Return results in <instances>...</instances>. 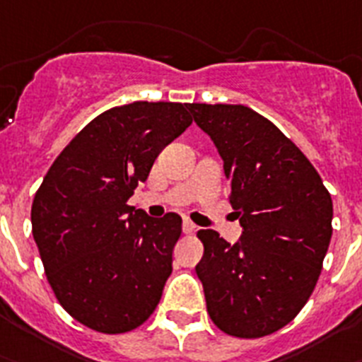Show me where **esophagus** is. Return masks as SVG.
Listing matches in <instances>:
<instances>
[{
  "mask_svg": "<svg viewBox=\"0 0 362 362\" xmlns=\"http://www.w3.org/2000/svg\"><path fill=\"white\" fill-rule=\"evenodd\" d=\"M197 229V226L191 222V220H184V224H182V231H184L185 235H191Z\"/></svg>",
  "mask_w": 362,
  "mask_h": 362,
  "instance_id": "obj_1",
  "label": "esophagus"
}]
</instances>
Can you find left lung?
I'll list each match as a JSON object with an SVG mask.
<instances>
[{"label": "left lung", "instance_id": "obj_1", "mask_svg": "<svg viewBox=\"0 0 362 362\" xmlns=\"http://www.w3.org/2000/svg\"><path fill=\"white\" fill-rule=\"evenodd\" d=\"M224 160L242 237L200 229L197 264L207 313L228 335L259 339L308 303L332 238L333 204L312 162L281 129L246 105L187 103Z\"/></svg>", "mask_w": 362, "mask_h": 362}]
</instances>
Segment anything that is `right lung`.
I'll list each match as a JSON object with an SVG mask.
<instances>
[{
  "label": "right lung",
  "instance_id": "right-lung-1",
  "mask_svg": "<svg viewBox=\"0 0 362 362\" xmlns=\"http://www.w3.org/2000/svg\"><path fill=\"white\" fill-rule=\"evenodd\" d=\"M191 122L182 103L112 107L72 138L34 194L47 281L65 312L94 332H131L158 306L182 218H151L127 200Z\"/></svg>",
  "mask_w": 362,
  "mask_h": 362
}]
</instances>
